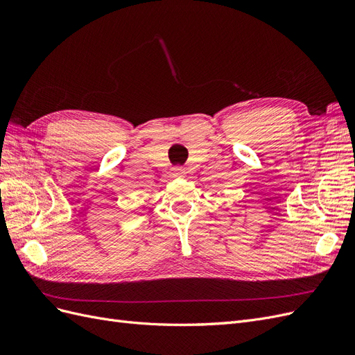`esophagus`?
<instances>
[{"label": "esophagus", "instance_id": "obj_1", "mask_svg": "<svg viewBox=\"0 0 355 355\" xmlns=\"http://www.w3.org/2000/svg\"><path fill=\"white\" fill-rule=\"evenodd\" d=\"M185 173H187L185 168L180 167V166H176V167L171 168V176H173V178H184Z\"/></svg>", "mask_w": 355, "mask_h": 355}]
</instances>
